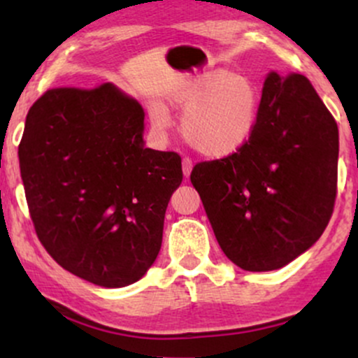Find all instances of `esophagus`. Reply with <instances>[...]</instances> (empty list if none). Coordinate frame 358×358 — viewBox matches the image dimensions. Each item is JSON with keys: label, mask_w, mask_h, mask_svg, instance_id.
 Wrapping results in <instances>:
<instances>
[{"label": "esophagus", "mask_w": 358, "mask_h": 358, "mask_svg": "<svg viewBox=\"0 0 358 358\" xmlns=\"http://www.w3.org/2000/svg\"><path fill=\"white\" fill-rule=\"evenodd\" d=\"M192 159L190 158H183V175H185V178H188V176H190V173H192Z\"/></svg>", "instance_id": "34e87169"}]
</instances>
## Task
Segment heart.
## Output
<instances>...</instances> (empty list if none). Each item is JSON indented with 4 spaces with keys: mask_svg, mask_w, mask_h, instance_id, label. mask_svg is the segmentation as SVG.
<instances>
[{
    "mask_svg": "<svg viewBox=\"0 0 358 358\" xmlns=\"http://www.w3.org/2000/svg\"><path fill=\"white\" fill-rule=\"evenodd\" d=\"M170 102L182 117V136L196 153L227 158L248 145L261 113V90L252 79L227 71H213L176 90ZM155 129L170 127L166 109H150Z\"/></svg>",
    "mask_w": 358,
    "mask_h": 358,
    "instance_id": "1",
    "label": "heart"
}]
</instances>
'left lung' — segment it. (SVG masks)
<instances>
[{
    "label": "left lung",
    "instance_id": "obj_1",
    "mask_svg": "<svg viewBox=\"0 0 358 358\" xmlns=\"http://www.w3.org/2000/svg\"><path fill=\"white\" fill-rule=\"evenodd\" d=\"M338 127L301 73L269 72L252 138L193 168L220 249L236 266L285 268L320 239L336 196Z\"/></svg>",
    "mask_w": 358,
    "mask_h": 358
}]
</instances>
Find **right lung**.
I'll return each mask as SVG.
<instances>
[{"label": "right lung", "mask_w": 358, "mask_h": 358, "mask_svg": "<svg viewBox=\"0 0 358 358\" xmlns=\"http://www.w3.org/2000/svg\"><path fill=\"white\" fill-rule=\"evenodd\" d=\"M143 134L141 104L110 82L47 90L28 110L18 158L36 236L92 285H133L162 248L182 158Z\"/></svg>", "instance_id": "obj_1"}]
</instances>
